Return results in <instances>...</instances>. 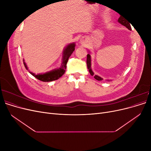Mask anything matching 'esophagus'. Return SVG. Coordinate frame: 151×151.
Masks as SVG:
<instances>
[{"mask_svg": "<svg viewBox=\"0 0 151 151\" xmlns=\"http://www.w3.org/2000/svg\"><path fill=\"white\" fill-rule=\"evenodd\" d=\"M81 42H83H83H82V41H81Z\"/></svg>", "mask_w": 151, "mask_h": 151, "instance_id": "34e87169", "label": "esophagus"}]
</instances>
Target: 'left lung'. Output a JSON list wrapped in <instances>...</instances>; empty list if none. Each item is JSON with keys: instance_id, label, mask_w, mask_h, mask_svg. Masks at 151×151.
Returning a JSON list of instances; mask_svg holds the SVG:
<instances>
[{"instance_id": "left-lung-1", "label": "left lung", "mask_w": 151, "mask_h": 151, "mask_svg": "<svg viewBox=\"0 0 151 151\" xmlns=\"http://www.w3.org/2000/svg\"><path fill=\"white\" fill-rule=\"evenodd\" d=\"M118 22H120V24H122V25L125 26V27H127V28L129 29V30H132V28H131V26L130 24V23L129 22H128L127 20H125V19H124L123 17L120 16L119 17V19H118ZM86 62H87V66H88V70L89 71V73L90 74L91 76H94V78L98 80V81H102L103 79L101 78V77H99L98 76H96V75H94V74L93 73V72L92 71V70H91V55L89 54H88V55H87V60H86Z\"/></svg>"}]
</instances>
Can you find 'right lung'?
<instances>
[{"label":"right lung","mask_w":151,"mask_h":151,"mask_svg":"<svg viewBox=\"0 0 151 151\" xmlns=\"http://www.w3.org/2000/svg\"><path fill=\"white\" fill-rule=\"evenodd\" d=\"M74 50H75L74 43L68 45V46L65 48L64 52H63L62 65L60 68H58V69L54 70L51 72L45 73V74H43L35 75L32 72H30V74L31 75H33V76H35V77H36L37 79L43 82H50V81L57 80L58 79L60 78V77H62L63 74H64L66 67H67V63L68 60V58H69V57H70L73 52L74 51ZM23 63L25 68L27 70H28V68L27 67L24 62H23Z\"/></svg>","instance_id":"1"}]
</instances>
